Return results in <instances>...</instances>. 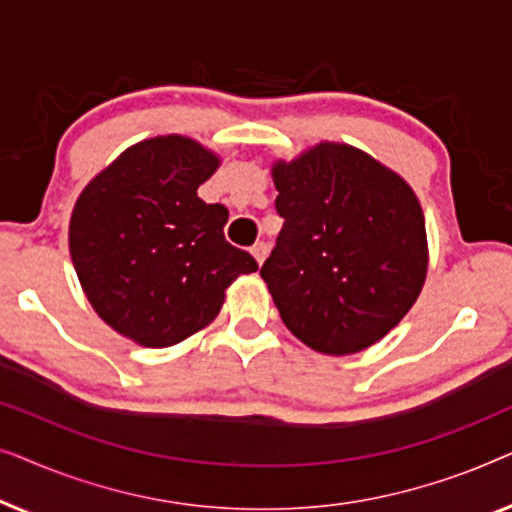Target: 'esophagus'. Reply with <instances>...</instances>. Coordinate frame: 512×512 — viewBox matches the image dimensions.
<instances>
[{"label": "esophagus", "mask_w": 512, "mask_h": 512, "mask_svg": "<svg viewBox=\"0 0 512 512\" xmlns=\"http://www.w3.org/2000/svg\"><path fill=\"white\" fill-rule=\"evenodd\" d=\"M251 254H254V258L258 263L265 261V256H268V244L265 242H256L254 247H251Z\"/></svg>", "instance_id": "esophagus-1"}]
</instances>
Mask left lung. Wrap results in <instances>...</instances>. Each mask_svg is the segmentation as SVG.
I'll return each mask as SVG.
<instances>
[{
    "label": "left lung",
    "mask_w": 512,
    "mask_h": 512,
    "mask_svg": "<svg viewBox=\"0 0 512 512\" xmlns=\"http://www.w3.org/2000/svg\"><path fill=\"white\" fill-rule=\"evenodd\" d=\"M284 219L263 263L286 328L324 354H354L401 321L426 279L412 188L354 146L324 142L272 167Z\"/></svg>",
    "instance_id": "left-lung-1"
}]
</instances>
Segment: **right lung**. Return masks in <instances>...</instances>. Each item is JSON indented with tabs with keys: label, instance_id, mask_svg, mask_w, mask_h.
<instances>
[{
	"label": "right lung",
	"instance_id": "obj_1",
	"mask_svg": "<svg viewBox=\"0 0 512 512\" xmlns=\"http://www.w3.org/2000/svg\"><path fill=\"white\" fill-rule=\"evenodd\" d=\"M219 158L188 137L146 139L79 195L69 254L90 305L125 338L170 347L205 328L240 275L258 270L226 240L228 209L198 186Z\"/></svg>",
	"mask_w": 512,
	"mask_h": 512
}]
</instances>
